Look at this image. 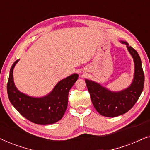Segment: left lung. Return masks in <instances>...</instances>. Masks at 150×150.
<instances>
[{"label": "left lung", "instance_id": "1", "mask_svg": "<svg viewBox=\"0 0 150 150\" xmlns=\"http://www.w3.org/2000/svg\"><path fill=\"white\" fill-rule=\"evenodd\" d=\"M121 42L126 45L134 59V74L132 84L122 91L114 92L100 84L85 79L93 106L101 115L108 117L121 115L130 110L140 97L144 87V73L138 52L126 42Z\"/></svg>", "mask_w": 150, "mask_h": 150}]
</instances>
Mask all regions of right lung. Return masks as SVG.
<instances>
[{"mask_svg":"<svg viewBox=\"0 0 150 150\" xmlns=\"http://www.w3.org/2000/svg\"><path fill=\"white\" fill-rule=\"evenodd\" d=\"M16 60L10 69L7 83L8 97L14 108L21 115L37 124H52L63 117L68 103V93L77 81V74L61 80L48 95L42 98H33L19 91L13 82V68Z\"/></svg>","mask_w":150,"mask_h":150,"instance_id":"add662e5","label":"right lung"}]
</instances>
